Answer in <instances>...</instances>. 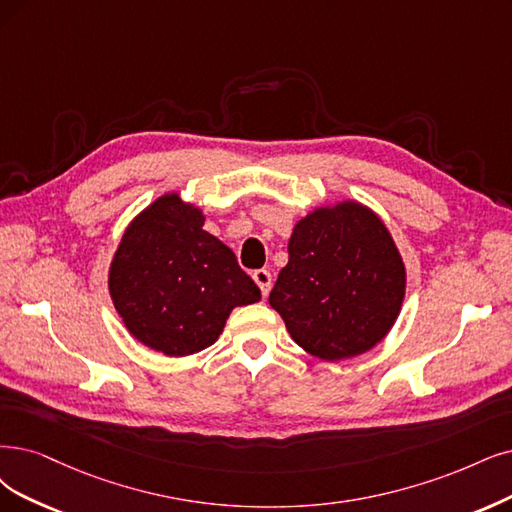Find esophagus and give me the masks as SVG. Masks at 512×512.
I'll return each mask as SVG.
<instances>
[{
  "mask_svg": "<svg viewBox=\"0 0 512 512\" xmlns=\"http://www.w3.org/2000/svg\"><path fill=\"white\" fill-rule=\"evenodd\" d=\"M253 280L257 282V287L261 289V295L268 297V293L272 289V274L268 270H255Z\"/></svg>",
  "mask_w": 512,
  "mask_h": 512,
  "instance_id": "esophagus-1",
  "label": "esophagus"
}]
</instances>
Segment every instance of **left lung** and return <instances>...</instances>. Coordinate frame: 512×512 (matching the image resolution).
Here are the masks:
<instances>
[{"label": "left lung", "mask_w": 512, "mask_h": 512, "mask_svg": "<svg viewBox=\"0 0 512 512\" xmlns=\"http://www.w3.org/2000/svg\"><path fill=\"white\" fill-rule=\"evenodd\" d=\"M405 287V261L382 217L358 200H339L293 225L289 263L268 301L297 346L335 363L382 342Z\"/></svg>", "instance_id": "8db88e82"}]
</instances>
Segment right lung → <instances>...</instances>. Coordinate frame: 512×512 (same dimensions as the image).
Returning <instances> with one entry per match:
<instances>
[{
  "label": "right lung",
  "instance_id": "add662e5",
  "mask_svg": "<svg viewBox=\"0 0 512 512\" xmlns=\"http://www.w3.org/2000/svg\"><path fill=\"white\" fill-rule=\"evenodd\" d=\"M204 221L200 206L166 192L128 223L109 263L107 287L126 331L164 356L213 346L234 308L261 299Z\"/></svg>",
  "mask_w": 512,
  "mask_h": 512
}]
</instances>
